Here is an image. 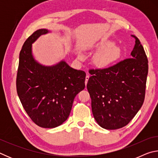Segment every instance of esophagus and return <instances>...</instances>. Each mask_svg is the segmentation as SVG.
Masks as SVG:
<instances>
[{
    "label": "esophagus",
    "instance_id": "34e87169",
    "mask_svg": "<svg viewBox=\"0 0 158 158\" xmlns=\"http://www.w3.org/2000/svg\"><path fill=\"white\" fill-rule=\"evenodd\" d=\"M89 74H86V76H85V85H86V84H87V83H88V81H89Z\"/></svg>",
    "mask_w": 158,
    "mask_h": 158
}]
</instances>
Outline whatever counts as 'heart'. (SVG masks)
I'll return each instance as SVG.
<instances>
[{
  "instance_id": "obj_1",
  "label": "heart",
  "mask_w": 158,
  "mask_h": 158,
  "mask_svg": "<svg viewBox=\"0 0 158 158\" xmlns=\"http://www.w3.org/2000/svg\"><path fill=\"white\" fill-rule=\"evenodd\" d=\"M95 47L96 49L100 50L94 57V63L98 68H106L121 56V47L109 40H102Z\"/></svg>"
}]
</instances>
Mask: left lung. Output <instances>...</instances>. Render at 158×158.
Returning <instances> with one entry per match:
<instances>
[{
    "label": "left lung",
    "instance_id": "obj_1",
    "mask_svg": "<svg viewBox=\"0 0 158 158\" xmlns=\"http://www.w3.org/2000/svg\"><path fill=\"white\" fill-rule=\"evenodd\" d=\"M131 58L105 69H90L87 89L92 112L98 125L106 130L127 125L142 106L148 75V58L137 37Z\"/></svg>",
    "mask_w": 158,
    "mask_h": 158
}]
</instances>
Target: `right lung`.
Segmentation results:
<instances>
[{"instance_id": "add662e5", "label": "right lung", "mask_w": 158, "mask_h": 158, "mask_svg": "<svg viewBox=\"0 0 158 158\" xmlns=\"http://www.w3.org/2000/svg\"><path fill=\"white\" fill-rule=\"evenodd\" d=\"M47 29H39L25 41L19 53L17 91L23 109L37 125L58 127L70 114L74 99L84 89L85 73L69 67L64 60L53 66L34 59L32 44Z\"/></svg>"}]
</instances>
